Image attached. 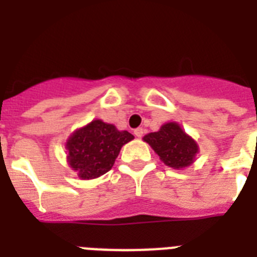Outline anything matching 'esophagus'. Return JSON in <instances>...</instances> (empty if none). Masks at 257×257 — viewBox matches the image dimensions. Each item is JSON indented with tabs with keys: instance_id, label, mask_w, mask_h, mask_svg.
Wrapping results in <instances>:
<instances>
[{
	"instance_id": "34e87169",
	"label": "esophagus",
	"mask_w": 257,
	"mask_h": 257,
	"mask_svg": "<svg viewBox=\"0 0 257 257\" xmlns=\"http://www.w3.org/2000/svg\"><path fill=\"white\" fill-rule=\"evenodd\" d=\"M134 134H135V137L142 138L143 137V128H141V127H139V128H135V130H134Z\"/></svg>"
}]
</instances>
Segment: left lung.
Instances as JSON below:
<instances>
[{"label":"left lung","instance_id":"1","mask_svg":"<svg viewBox=\"0 0 257 257\" xmlns=\"http://www.w3.org/2000/svg\"><path fill=\"white\" fill-rule=\"evenodd\" d=\"M143 139L159 155L160 160L173 169L189 167L198 154L196 141L176 122L163 124L160 130L147 134Z\"/></svg>","mask_w":257,"mask_h":257}]
</instances>
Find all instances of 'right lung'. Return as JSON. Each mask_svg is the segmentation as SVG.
I'll return each mask as SVG.
<instances>
[{
	"label": "right lung",
	"mask_w": 257,
	"mask_h": 257,
	"mask_svg": "<svg viewBox=\"0 0 257 257\" xmlns=\"http://www.w3.org/2000/svg\"><path fill=\"white\" fill-rule=\"evenodd\" d=\"M133 139L128 131H119L114 124L94 119L68 138V164L80 179H97L111 169L122 146Z\"/></svg>",
	"instance_id": "obj_1"
}]
</instances>
